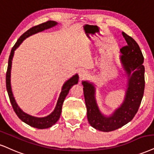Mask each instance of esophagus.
Instances as JSON below:
<instances>
[{
  "instance_id": "obj_1",
  "label": "esophagus",
  "mask_w": 154,
  "mask_h": 154,
  "mask_svg": "<svg viewBox=\"0 0 154 154\" xmlns=\"http://www.w3.org/2000/svg\"><path fill=\"white\" fill-rule=\"evenodd\" d=\"M86 75L87 72L86 71H84V70H81V71H79V77H80L81 79H85V78L86 77Z\"/></svg>"
}]
</instances>
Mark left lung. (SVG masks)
Wrapping results in <instances>:
<instances>
[{"mask_svg": "<svg viewBox=\"0 0 154 154\" xmlns=\"http://www.w3.org/2000/svg\"><path fill=\"white\" fill-rule=\"evenodd\" d=\"M122 35L127 45L121 49V60L128 74V82L126 98L121 107L111 116H104L96 103L94 86L87 81L82 82L88 122L94 128L104 132L115 131L130 122L137 113L143 96L145 68L143 54L135 40L124 32Z\"/></svg>", "mask_w": 154, "mask_h": 154, "instance_id": "left-lung-1", "label": "left lung"}]
</instances>
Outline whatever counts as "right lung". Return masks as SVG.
<instances>
[{"mask_svg":"<svg viewBox=\"0 0 154 154\" xmlns=\"http://www.w3.org/2000/svg\"><path fill=\"white\" fill-rule=\"evenodd\" d=\"M56 24L57 23L54 21V20H48V21L43 23L33 26V27L28 29L27 31L25 32L18 39L16 44L13 45V47L12 48V50L11 51L10 56H9L8 65V69L6 72V79H5V80H6L7 91L8 94L9 98H10L11 105H12V107L13 110H14L15 113H16V115L18 116L19 119L23 121L24 123H27L28 125H29V126H31L32 127H34V128H39V129L50 128V127L52 126L53 125H54L55 123L58 121V120L60 118V113H61L62 105L63 103L64 99L66 98V96L68 95V92H69V90L71 89V87L73 86L74 84H77L78 82H79V75H78L77 74L73 75L71 79H70L69 80L67 81L65 83H64V85L63 86L61 93H60L58 102H57L56 108H55L54 111H53L50 115L43 118L33 117L32 116H30L27 114V113H24V112L18 107V106L17 105L16 100H15V98L13 97L11 86V64H12V59L13 54H14V51L18 48L26 38L30 36V35H33L34 33H36L38 32L42 31L43 30L47 29V28L53 27V26H56Z\"/></svg>","mask_w":154,"mask_h":154,"instance_id":"1","label":"right lung"}]
</instances>
